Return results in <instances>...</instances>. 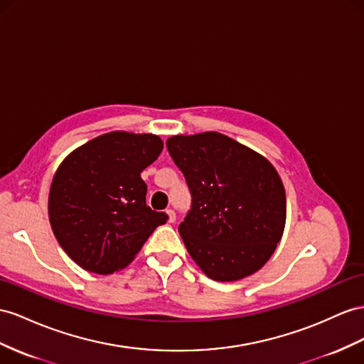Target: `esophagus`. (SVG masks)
I'll return each mask as SVG.
<instances>
[{"instance_id": "obj_1", "label": "esophagus", "mask_w": 364, "mask_h": 364, "mask_svg": "<svg viewBox=\"0 0 364 364\" xmlns=\"http://www.w3.org/2000/svg\"><path fill=\"white\" fill-rule=\"evenodd\" d=\"M166 217H167V223H175V220H176V215L172 209L166 210Z\"/></svg>"}]
</instances>
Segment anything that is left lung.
<instances>
[{"instance_id":"left-lung-1","label":"left lung","mask_w":364,"mask_h":364,"mask_svg":"<svg viewBox=\"0 0 364 364\" xmlns=\"http://www.w3.org/2000/svg\"><path fill=\"white\" fill-rule=\"evenodd\" d=\"M192 193L178 232L189 255L215 282H238L275 252L286 225V192L266 156L218 132L166 141Z\"/></svg>"}]
</instances>
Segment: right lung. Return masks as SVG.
Masks as SVG:
<instances>
[{"label": "right lung", "instance_id": "add662e5", "mask_svg": "<svg viewBox=\"0 0 364 364\" xmlns=\"http://www.w3.org/2000/svg\"><path fill=\"white\" fill-rule=\"evenodd\" d=\"M161 151L158 135L114 130L77 147L58 166L49 221L64 252L85 271H121L166 223V213L146 204L141 178Z\"/></svg>", "mask_w": 364, "mask_h": 364}]
</instances>
